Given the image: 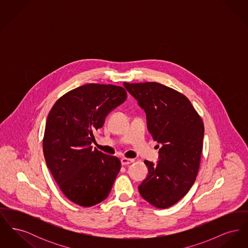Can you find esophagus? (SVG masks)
I'll return each instance as SVG.
<instances>
[{"mask_svg": "<svg viewBox=\"0 0 248 248\" xmlns=\"http://www.w3.org/2000/svg\"><path fill=\"white\" fill-rule=\"evenodd\" d=\"M134 162L133 159H129V158H122L121 159V163L123 165H127L132 164Z\"/></svg>", "mask_w": 248, "mask_h": 248, "instance_id": "1", "label": "esophagus"}]
</instances>
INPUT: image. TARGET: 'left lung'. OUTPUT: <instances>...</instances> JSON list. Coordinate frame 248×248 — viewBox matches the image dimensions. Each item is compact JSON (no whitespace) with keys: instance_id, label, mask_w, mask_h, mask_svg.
<instances>
[{"instance_id":"left-lung-1","label":"left lung","mask_w":248,"mask_h":248,"mask_svg":"<svg viewBox=\"0 0 248 248\" xmlns=\"http://www.w3.org/2000/svg\"><path fill=\"white\" fill-rule=\"evenodd\" d=\"M146 112L147 125L160 143V161H145L149 174L139 186L143 199L157 208H168L193 185L202 153L204 126L188 97L155 82L124 83ZM159 148V146H158Z\"/></svg>"}]
</instances>
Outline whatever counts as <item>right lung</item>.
I'll list each match as a JSON object with an SVG mask.
<instances>
[{
  "label": "right lung",
  "mask_w": 248,
  "mask_h": 248,
  "mask_svg": "<svg viewBox=\"0 0 248 248\" xmlns=\"http://www.w3.org/2000/svg\"><path fill=\"white\" fill-rule=\"evenodd\" d=\"M122 86L88 83L60 96L48 114L43 151L52 176L72 202L90 207L105 200L121 169L116 156L91 143L108 112L126 100Z\"/></svg>",
  "instance_id": "1"
}]
</instances>
